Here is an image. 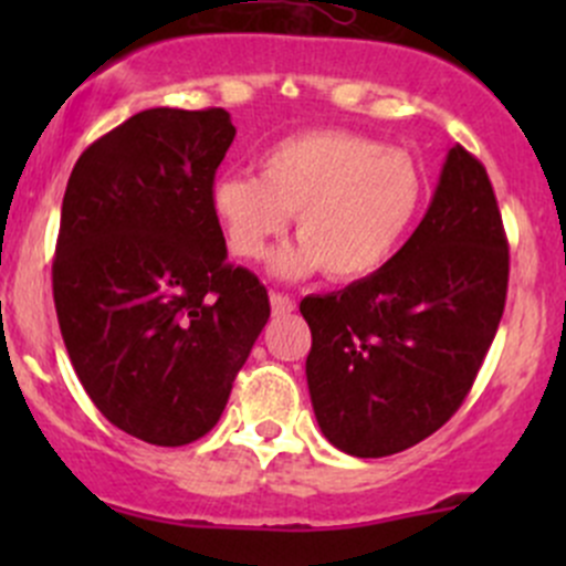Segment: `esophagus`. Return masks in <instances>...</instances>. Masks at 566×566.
<instances>
[{
  "label": "esophagus",
  "mask_w": 566,
  "mask_h": 566,
  "mask_svg": "<svg viewBox=\"0 0 566 566\" xmlns=\"http://www.w3.org/2000/svg\"><path fill=\"white\" fill-rule=\"evenodd\" d=\"M271 312L276 317L290 315V312H295V301L284 293H271Z\"/></svg>",
  "instance_id": "obj_1"
}]
</instances>
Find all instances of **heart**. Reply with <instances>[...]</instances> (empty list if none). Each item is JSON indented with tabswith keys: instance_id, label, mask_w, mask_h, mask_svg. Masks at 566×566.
Returning <instances> with one entry per match:
<instances>
[{
	"instance_id": "1",
	"label": "heart",
	"mask_w": 566,
	"mask_h": 566,
	"mask_svg": "<svg viewBox=\"0 0 566 566\" xmlns=\"http://www.w3.org/2000/svg\"><path fill=\"white\" fill-rule=\"evenodd\" d=\"M421 205L424 175L408 153L336 128L284 136L260 156V177L221 175L210 186V210L241 260L265 256L295 216L298 243L271 262L282 279L373 276L402 247Z\"/></svg>"
}]
</instances>
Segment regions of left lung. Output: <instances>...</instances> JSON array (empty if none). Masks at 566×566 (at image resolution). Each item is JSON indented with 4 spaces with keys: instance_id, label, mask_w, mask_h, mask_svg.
<instances>
[{
    "instance_id": "left-lung-1",
    "label": "left lung",
    "mask_w": 566,
    "mask_h": 566,
    "mask_svg": "<svg viewBox=\"0 0 566 566\" xmlns=\"http://www.w3.org/2000/svg\"><path fill=\"white\" fill-rule=\"evenodd\" d=\"M510 249L482 164L449 147L424 219L378 273L306 295V384L323 436L386 458L447 424L504 315Z\"/></svg>"
}]
</instances>
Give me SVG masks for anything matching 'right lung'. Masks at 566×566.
Here are the masks:
<instances>
[{
    "mask_svg": "<svg viewBox=\"0 0 566 566\" xmlns=\"http://www.w3.org/2000/svg\"><path fill=\"white\" fill-rule=\"evenodd\" d=\"M232 139L224 108H145L82 153L62 199L51 276L67 356L95 408L156 447L213 430L271 317L210 210Z\"/></svg>",
    "mask_w": 566,
    "mask_h": 566,
    "instance_id": "right-lung-1",
    "label": "right lung"
}]
</instances>
